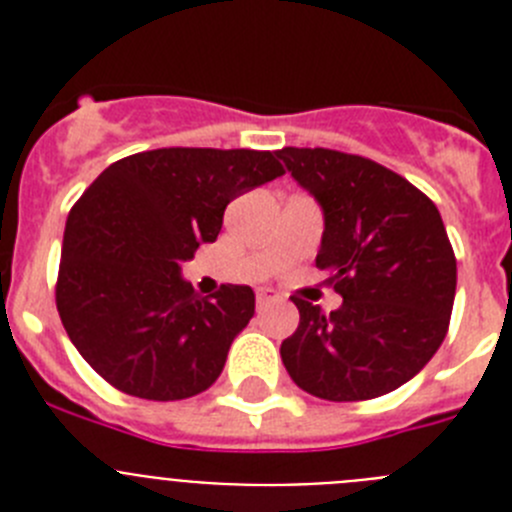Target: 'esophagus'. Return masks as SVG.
Masks as SVG:
<instances>
[{
	"label": "esophagus",
	"mask_w": 512,
	"mask_h": 512,
	"mask_svg": "<svg viewBox=\"0 0 512 512\" xmlns=\"http://www.w3.org/2000/svg\"><path fill=\"white\" fill-rule=\"evenodd\" d=\"M279 300V295L277 292H274V289H269V287H264V289H256V307H266V305H271V302H277Z\"/></svg>",
	"instance_id": "esophagus-1"
}]
</instances>
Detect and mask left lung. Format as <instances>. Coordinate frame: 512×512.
<instances>
[{
	"mask_svg": "<svg viewBox=\"0 0 512 512\" xmlns=\"http://www.w3.org/2000/svg\"><path fill=\"white\" fill-rule=\"evenodd\" d=\"M277 156L323 207L315 266L343 297L330 315L292 297L300 325L282 343L289 377L330 402L387 395L413 379L449 333L456 256L441 212L372 158L292 146Z\"/></svg>",
	"mask_w": 512,
	"mask_h": 512,
	"instance_id": "8db88e82",
	"label": "left lung"
}]
</instances>
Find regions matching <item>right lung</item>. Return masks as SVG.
<instances>
[{
	"mask_svg": "<svg viewBox=\"0 0 512 512\" xmlns=\"http://www.w3.org/2000/svg\"><path fill=\"white\" fill-rule=\"evenodd\" d=\"M282 174L271 151L156 148L120 158L89 184L63 230L56 307L104 382L158 402L215 384L253 318V289L223 284L200 297L182 261L215 241L238 194Z\"/></svg>",
	"mask_w": 512,
	"mask_h": 512,
	"instance_id": "obj_1",
	"label": "right lung"
}]
</instances>
